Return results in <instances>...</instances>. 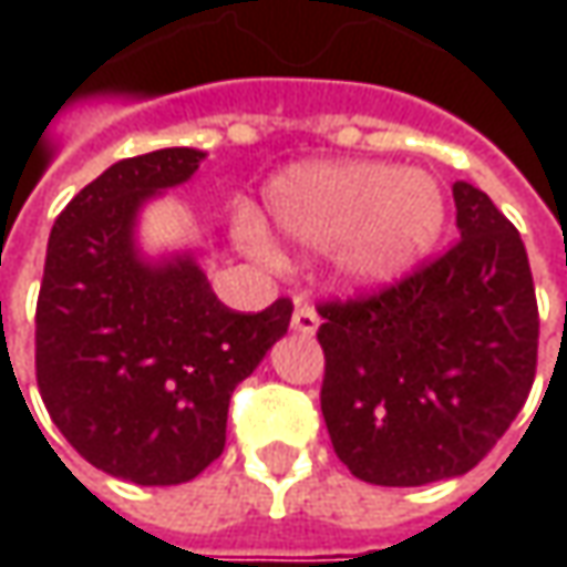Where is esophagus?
Listing matches in <instances>:
<instances>
[{
  "mask_svg": "<svg viewBox=\"0 0 567 567\" xmlns=\"http://www.w3.org/2000/svg\"><path fill=\"white\" fill-rule=\"evenodd\" d=\"M318 324H321V318H318V312L309 306V302H296L293 309V321H290V328H293L296 334H302V338H312L318 331Z\"/></svg>",
  "mask_w": 567,
  "mask_h": 567,
  "instance_id": "esophagus-1",
  "label": "esophagus"
}]
</instances>
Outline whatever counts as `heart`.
<instances>
[{"label": "heart", "mask_w": 567, "mask_h": 567, "mask_svg": "<svg viewBox=\"0 0 567 567\" xmlns=\"http://www.w3.org/2000/svg\"><path fill=\"white\" fill-rule=\"evenodd\" d=\"M268 217L299 246L334 249L340 274L360 287L406 274L445 224V198L425 173L381 164H306L271 179ZM251 239H261L249 220Z\"/></svg>", "instance_id": "1"}]
</instances>
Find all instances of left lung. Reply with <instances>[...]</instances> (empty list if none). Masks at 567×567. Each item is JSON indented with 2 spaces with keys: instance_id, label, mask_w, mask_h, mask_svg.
Here are the masks:
<instances>
[{
  "instance_id": "8db88e82",
  "label": "left lung",
  "mask_w": 567,
  "mask_h": 567,
  "mask_svg": "<svg viewBox=\"0 0 567 567\" xmlns=\"http://www.w3.org/2000/svg\"><path fill=\"white\" fill-rule=\"evenodd\" d=\"M461 239L379 293L328 299L321 413L338 457L375 486L473 470L536 375L527 249L486 192L454 183Z\"/></svg>"
}]
</instances>
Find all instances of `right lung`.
Returning a JSON list of instances; mask_svg holds the SVG:
<instances>
[{
	"instance_id": "obj_1",
	"label": "right lung",
	"mask_w": 567,
	"mask_h": 567,
	"mask_svg": "<svg viewBox=\"0 0 567 567\" xmlns=\"http://www.w3.org/2000/svg\"><path fill=\"white\" fill-rule=\"evenodd\" d=\"M195 147L100 173L55 217L37 296V388L78 454L138 486L195 480L227 445L236 384L290 328L293 302L233 312L192 255L147 265L138 207L192 179Z\"/></svg>"
}]
</instances>
